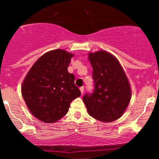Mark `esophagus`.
I'll list each match as a JSON object with an SVG mask.
<instances>
[{
	"label": "esophagus",
	"mask_w": 159,
	"mask_h": 159,
	"mask_svg": "<svg viewBox=\"0 0 159 159\" xmlns=\"http://www.w3.org/2000/svg\"><path fill=\"white\" fill-rule=\"evenodd\" d=\"M84 88L83 87H81V88H80V90H81V95H83V93H84Z\"/></svg>",
	"instance_id": "1"
}]
</instances>
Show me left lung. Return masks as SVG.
<instances>
[{
  "mask_svg": "<svg viewBox=\"0 0 159 159\" xmlns=\"http://www.w3.org/2000/svg\"><path fill=\"white\" fill-rule=\"evenodd\" d=\"M93 67V90L84 95L88 113L103 122L119 118L130 100V84L118 61L111 54L101 50L89 53Z\"/></svg>",
  "mask_w": 159,
  "mask_h": 159,
  "instance_id": "8db88e82",
  "label": "left lung"
}]
</instances>
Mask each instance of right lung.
I'll return each instance as SVG.
<instances>
[{
    "label": "right lung",
    "mask_w": 159,
    "mask_h": 159,
    "mask_svg": "<svg viewBox=\"0 0 159 159\" xmlns=\"http://www.w3.org/2000/svg\"><path fill=\"white\" fill-rule=\"evenodd\" d=\"M73 55L63 50L43 54L33 65L22 86L31 114L40 121L53 123L65 116L73 99L81 96L75 75L68 71Z\"/></svg>",
    "instance_id": "1"
}]
</instances>
